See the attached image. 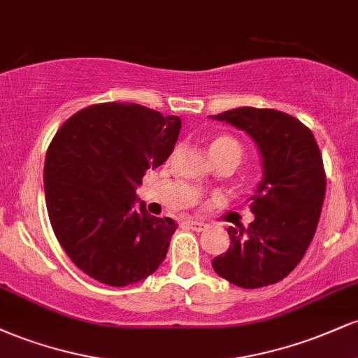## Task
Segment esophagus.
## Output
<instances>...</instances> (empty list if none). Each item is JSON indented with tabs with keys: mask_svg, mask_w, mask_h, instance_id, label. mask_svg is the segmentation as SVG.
<instances>
[{
	"mask_svg": "<svg viewBox=\"0 0 358 358\" xmlns=\"http://www.w3.org/2000/svg\"><path fill=\"white\" fill-rule=\"evenodd\" d=\"M187 225L192 229V231H196V232H202L203 229L207 227V225H205L203 222H199V220H188Z\"/></svg>",
	"mask_w": 358,
	"mask_h": 358,
	"instance_id": "34e87169",
	"label": "esophagus"
}]
</instances>
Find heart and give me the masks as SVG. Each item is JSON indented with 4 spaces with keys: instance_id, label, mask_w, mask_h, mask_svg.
Returning a JSON list of instances; mask_svg holds the SVG:
<instances>
[{
    "instance_id": "obj_1",
    "label": "heart",
    "mask_w": 358,
    "mask_h": 358,
    "mask_svg": "<svg viewBox=\"0 0 358 358\" xmlns=\"http://www.w3.org/2000/svg\"><path fill=\"white\" fill-rule=\"evenodd\" d=\"M210 156L213 155H220V153H234L237 155L241 158V145L239 141H236V139L231 138V136H217L212 139L210 143Z\"/></svg>"
}]
</instances>
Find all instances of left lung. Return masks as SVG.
I'll list each match as a JSON object with an SVG mask.
<instances>
[{
	"label": "left lung",
	"instance_id": "1",
	"mask_svg": "<svg viewBox=\"0 0 358 358\" xmlns=\"http://www.w3.org/2000/svg\"><path fill=\"white\" fill-rule=\"evenodd\" d=\"M248 133L262 159V180L250 196L248 229L229 227L231 248L212 268L232 285L254 289L286 278L305 256L327 188L323 158L308 127L276 109L237 108L212 116Z\"/></svg>",
	"mask_w": 358,
	"mask_h": 358
}]
</instances>
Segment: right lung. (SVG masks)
<instances>
[{"mask_svg": "<svg viewBox=\"0 0 358 358\" xmlns=\"http://www.w3.org/2000/svg\"><path fill=\"white\" fill-rule=\"evenodd\" d=\"M182 121L139 104L108 102L62 124L43 168L53 232L73 264L108 286H129L166 257L173 219L150 215L136 188L173 153Z\"/></svg>", "mask_w": 358, "mask_h": 358, "instance_id": "add662e5", "label": "right lung"}]
</instances>
